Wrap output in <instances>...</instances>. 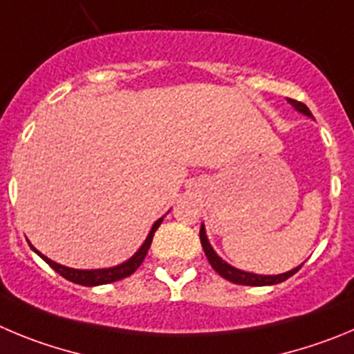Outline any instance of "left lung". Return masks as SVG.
<instances>
[{"label": "left lung", "instance_id": "left-lung-1", "mask_svg": "<svg viewBox=\"0 0 354 354\" xmlns=\"http://www.w3.org/2000/svg\"><path fill=\"white\" fill-rule=\"evenodd\" d=\"M290 104H293L295 106V110H299L300 113L307 115V117H313V113L309 111V108L304 104V102L297 101V99H288ZM201 244H203V250L204 253H206L207 260H209L211 267H213L214 270H216L218 274L222 277H225L227 281H232L236 283V285H248V286H266V285H277V283H283L286 281L288 277H292L293 274L297 272V270L300 269L302 266L295 267V269L288 270V272L285 274H277V276H259V274H252V272H244V270H239V269H234L232 266H229L227 262H223L220 257L216 255V253L213 252V248H211V244L207 243V237H206V230H204V225L201 227Z\"/></svg>", "mask_w": 354, "mask_h": 354}]
</instances>
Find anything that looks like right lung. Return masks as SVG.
I'll return each mask as SVG.
<instances>
[{"label": "right lung", "mask_w": 354, "mask_h": 354, "mask_svg": "<svg viewBox=\"0 0 354 354\" xmlns=\"http://www.w3.org/2000/svg\"><path fill=\"white\" fill-rule=\"evenodd\" d=\"M162 223V218H158L157 222L153 223V227H151L150 234H148L147 241L143 243V246L140 248L136 252V255L132 257V259H129L127 262L122 263V266H117V267H111V269H97V270H78V269H69V267H64V266H59V263L52 262L50 259H47L45 255H41L39 252L38 253L39 257H41L45 262L48 263V266L52 267V269L55 270L57 274H61L64 279H68V281L71 283H77V285H84V286H97V285H106V283H113V281H118V279H124V277L131 276L134 270L138 269V267L143 263L145 257H147L148 250H150V244H151V239H153V234L155 230L158 229V225Z\"/></svg>", "instance_id": "1"}]
</instances>
